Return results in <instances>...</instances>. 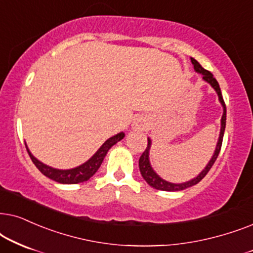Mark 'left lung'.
Here are the masks:
<instances>
[{
    "label": "left lung",
    "instance_id": "1",
    "mask_svg": "<svg viewBox=\"0 0 253 253\" xmlns=\"http://www.w3.org/2000/svg\"><path fill=\"white\" fill-rule=\"evenodd\" d=\"M191 61H192V65H193V67H194L195 72H197L198 74H201V75H203V80L206 81L207 83H210L211 86L213 87L215 91H216L217 96H218V100H220L221 105H222V107H223V114H222V118H221L220 136H218V141H217L216 148H215L214 155L211 156V161L208 162L206 168H205V169L201 171V172L198 174L197 177L193 178V179L185 181V183H180V184H174V183H170V181L164 180L163 178H161L156 172H155L154 169L150 166V161H149V150H150V146H151V140L148 137V146L146 148V150L143 151V154L141 155V157L139 160V168H140V172H141V174H142L143 179L146 180L151 187L156 188V190L168 191V192L183 191V190H185V188L191 187V186H193V185L198 184L208 173V171L211 170V168L213 167V164L215 163V161H216V158L221 150L222 140H223V134H224V128H225V119H227V109H225V104H224L223 97H222L220 85H218L217 81L215 80L213 74H211V72H208V70H206V69H204L203 67H201L200 63L197 61V60L191 58Z\"/></svg>",
    "mask_w": 253,
    "mask_h": 253
}]
</instances>
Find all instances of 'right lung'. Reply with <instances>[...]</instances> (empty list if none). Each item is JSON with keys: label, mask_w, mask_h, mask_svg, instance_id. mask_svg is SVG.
Masks as SVG:
<instances>
[{"label": "right lung", "mask_w": 253, "mask_h": 253, "mask_svg": "<svg viewBox=\"0 0 253 253\" xmlns=\"http://www.w3.org/2000/svg\"><path fill=\"white\" fill-rule=\"evenodd\" d=\"M125 137V133L120 132L118 133L117 135L110 137L109 140H106L105 142L102 144V147L99 148L98 150L96 151V154L87 160L85 163L81 164V166L74 168V169H68V170H60V169H54L52 167L46 166L40 162L39 160L33 156L31 151L29 150L28 146H26V150L31 157L33 164L38 168V170L42 174H45L46 177H48L49 179L58 181L60 184H79L83 183V181L89 180L93 174L97 172V170L99 169L100 164L103 163L104 157L106 156L107 151L110 150V148L114 146L117 142H119L120 140H123Z\"/></svg>", "instance_id": "obj_1"}]
</instances>
